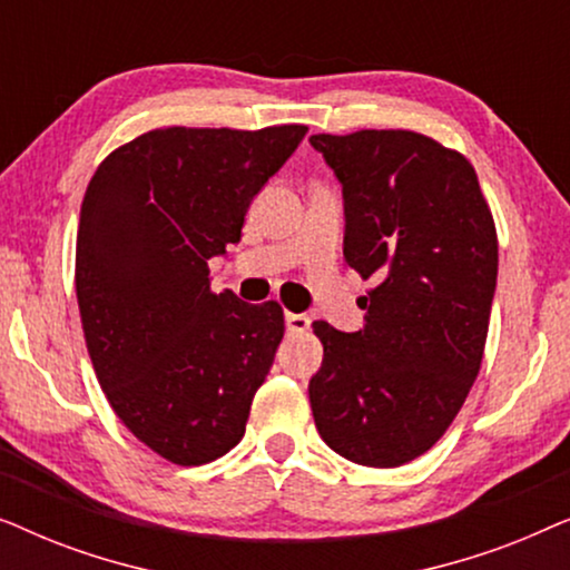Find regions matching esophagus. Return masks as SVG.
<instances>
[{"label": "esophagus", "mask_w": 570, "mask_h": 570, "mask_svg": "<svg viewBox=\"0 0 570 570\" xmlns=\"http://www.w3.org/2000/svg\"><path fill=\"white\" fill-rule=\"evenodd\" d=\"M285 326H287V332H291V334H301V332H306L308 326H311V316H306V314H291V311H287V314H285Z\"/></svg>", "instance_id": "esophagus-1"}]
</instances>
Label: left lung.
<instances>
[{
  "instance_id": "obj_1",
  "label": "left lung",
  "mask_w": 570,
  "mask_h": 570,
  "mask_svg": "<svg viewBox=\"0 0 570 570\" xmlns=\"http://www.w3.org/2000/svg\"><path fill=\"white\" fill-rule=\"evenodd\" d=\"M308 142L342 184L345 259L376 283L361 332L314 322L316 431L355 464H407L446 433L478 379L498 277L493 215L472 163L417 131Z\"/></svg>"
}]
</instances>
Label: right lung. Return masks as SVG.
I'll return each mask as SVG.
<instances>
[{
	"label": "right lung",
	"mask_w": 570,
	"mask_h": 570,
	"mask_svg": "<svg viewBox=\"0 0 570 570\" xmlns=\"http://www.w3.org/2000/svg\"><path fill=\"white\" fill-rule=\"evenodd\" d=\"M308 127L155 129L100 163L77 228L75 285L98 384L124 425L174 464L244 439L285 334L275 301L209 291L264 184Z\"/></svg>",
	"instance_id": "1"
}]
</instances>
